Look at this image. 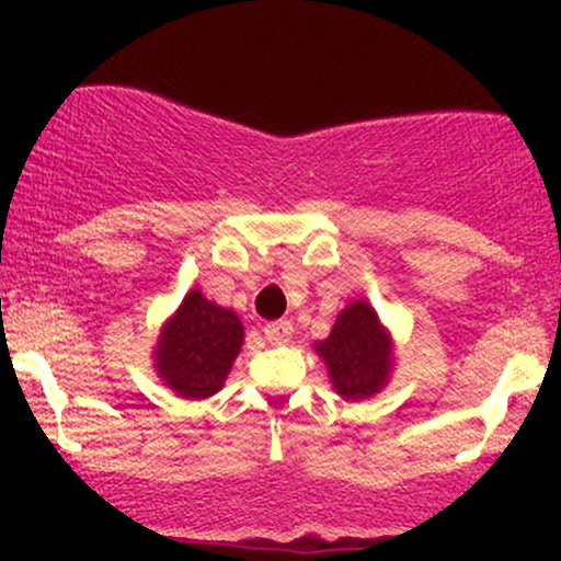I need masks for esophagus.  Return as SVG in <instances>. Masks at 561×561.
<instances>
[{"label":"esophagus","instance_id":"obj_1","mask_svg":"<svg viewBox=\"0 0 561 561\" xmlns=\"http://www.w3.org/2000/svg\"><path fill=\"white\" fill-rule=\"evenodd\" d=\"M293 332H295V327L289 324V321H272V324H266L263 327V334H266V340L272 345H285V343H289V337H293Z\"/></svg>","mask_w":561,"mask_h":561}]
</instances>
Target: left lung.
I'll return each mask as SVG.
<instances>
[{"instance_id": "left-lung-1", "label": "left lung", "mask_w": 561, "mask_h": 561, "mask_svg": "<svg viewBox=\"0 0 561 561\" xmlns=\"http://www.w3.org/2000/svg\"><path fill=\"white\" fill-rule=\"evenodd\" d=\"M313 353L324 362L332 390L343 401H366L388 388L396 369V340L369 300H351L334 319L330 337Z\"/></svg>"}]
</instances>
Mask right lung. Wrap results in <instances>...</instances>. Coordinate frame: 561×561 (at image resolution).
<instances>
[{
    "mask_svg": "<svg viewBox=\"0 0 561 561\" xmlns=\"http://www.w3.org/2000/svg\"><path fill=\"white\" fill-rule=\"evenodd\" d=\"M242 343L240 317L195 287L160 327L152 347V369L179 398L203 401L224 388Z\"/></svg>",
    "mask_w": 561,
    "mask_h": 561,
    "instance_id": "right-lung-1",
    "label": "right lung"
}]
</instances>
